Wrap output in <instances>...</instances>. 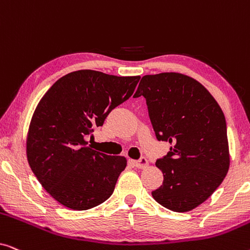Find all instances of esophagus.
I'll list each match as a JSON object with an SVG mask.
<instances>
[{
  "mask_svg": "<svg viewBox=\"0 0 250 250\" xmlns=\"http://www.w3.org/2000/svg\"><path fill=\"white\" fill-rule=\"evenodd\" d=\"M134 165L135 167H138V168H146V167L148 166V160H146L145 157H142V158H140L139 160H135Z\"/></svg>",
  "mask_w": 250,
  "mask_h": 250,
  "instance_id": "esophagus-1",
  "label": "esophagus"
}]
</instances>
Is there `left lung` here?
<instances>
[{
	"label": "left lung",
	"mask_w": 250,
	"mask_h": 250,
	"mask_svg": "<svg viewBox=\"0 0 250 250\" xmlns=\"http://www.w3.org/2000/svg\"><path fill=\"white\" fill-rule=\"evenodd\" d=\"M141 95L157 140L172 145L156 162L164 182L153 199L167 209L189 211L211 196L229 170L223 111L199 82L177 73L143 76L134 98Z\"/></svg>",
	"instance_id": "obj_1"
}]
</instances>
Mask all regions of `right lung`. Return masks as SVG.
<instances>
[{"instance_id": "1", "label": "right lung", "mask_w": 250, "mask_h": 250, "mask_svg": "<svg viewBox=\"0 0 250 250\" xmlns=\"http://www.w3.org/2000/svg\"><path fill=\"white\" fill-rule=\"evenodd\" d=\"M140 76L78 70L58 80L40 101L27 138V158L42 187L64 207L86 210L115 190L126 159L85 141L134 92Z\"/></svg>"}]
</instances>
